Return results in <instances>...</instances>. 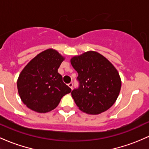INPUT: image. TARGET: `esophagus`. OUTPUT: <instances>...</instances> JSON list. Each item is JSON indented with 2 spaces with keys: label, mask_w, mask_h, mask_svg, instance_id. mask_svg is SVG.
Returning a JSON list of instances; mask_svg holds the SVG:
<instances>
[{
  "label": "esophagus",
  "mask_w": 149,
  "mask_h": 149,
  "mask_svg": "<svg viewBox=\"0 0 149 149\" xmlns=\"http://www.w3.org/2000/svg\"><path fill=\"white\" fill-rule=\"evenodd\" d=\"M68 87L71 88V89H72V88H73V83H68Z\"/></svg>",
  "instance_id": "34e87169"
}]
</instances>
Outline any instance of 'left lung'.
<instances>
[{
  "mask_svg": "<svg viewBox=\"0 0 149 149\" xmlns=\"http://www.w3.org/2000/svg\"><path fill=\"white\" fill-rule=\"evenodd\" d=\"M71 63L78 73L80 86L71 92L78 109L85 113L99 114L110 108L122 86L114 65L95 51L73 56Z\"/></svg>",
  "mask_w": 149,
  "mask_h": 149,
  "instance_id": "obj_1",
  "label": "left lung"
}]
</instances>
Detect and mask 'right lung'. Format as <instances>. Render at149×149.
<instances>
[{"instance_id":"add662e5","label":"right lung","mask_w":149,"mask_h":149,"mask_svg":"<svg viewBox=\"0 0 149 149\" xmlns=\"http://www.w3.org/2000/svg\"><path fill=\"white\" fill-rule=\"evenodd\" d=\"M65 57L50 48L38 54L24 67L17 81L18 94L29 109L46 113L58 106L71 89L62 81L58 68Z\"/></svg>"}]
</instances>
